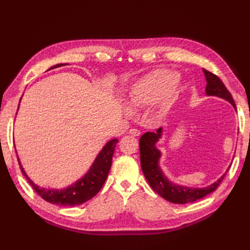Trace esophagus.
Listing matches in <instances>:
<instances>
[{"label":"esophagus","instance_id":"34e87169","mask_svg":"<svg viewBox=\"0 0 250 250\" xmlns=\"http://www.w3.org/2000/svg\"><path fill=\"white\" fill-rule=\"evenodd\" d=\"M129 133L131 134V135H133V136H140V134H141V132L137 130V129H131L130 131H129Z\"/></svg>","mask_w":250,"mask_h":250}]
</instances>
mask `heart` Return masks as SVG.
Wrapping results in <instances>:
<instances>
[{
  "label": "heart",
  "instance_id": "heart-1",
  "mask_svg": "<svg viewBox=\"0 0 250 250\" xmlns=\"http://www.w3.org/2000/svg\"><path fill=\"white\" fill-rule=\"evenodd\" d=\"M177 72L171 70H155L132 84L126 103L132 109H137L144 106L151 105L159 100L160 107L167 109L178 94Z\"/></svg>",
  "mask_w": 250,
  "mask_h": 250
}]
</instances>
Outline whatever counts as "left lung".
I'll return each instance as SVG.
<instances>
[{
  "mask_svg": "<svg viewBox=\"0 0 250 250\" xmlns=\"http://www.w3.org/2000/svg\"><path fill=\"white\" fill-rule=\"evenodd\" d=\"M203 72L207 83L205 89L206 95H213V97L224 99L231 103L233 107L236 109L234 100H233L231 93L228 91L224 83L220 81V78L216 76L215 74L206 71L205 68H203ZM162 132L163 129L159 128L155 133L153 132H146L140 139L141 167L150 187L159 195H161L163 199L175 204L191 203V202L200 200L207 194L214 192L218 188L219 184L226 176L231 166L227 168L226 173L218 180H216L215 183L210 184L209 186H206L204 188H193L174 183L166 176V174L163 173L160 167V164H159L161 158V151L157 148V143L162 137Z\"/></svg>",
  "mask_w": 250,
  "mask_h": 250,
  "instance_id": "1",
  "label": "left lung"
}]
</instances>
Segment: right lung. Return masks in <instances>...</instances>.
I'll return each instance as SVG.
<instances>
[{
    "label": "right lung",
    "instance_id": "obj_1",
    "mask_svg": "<svg viewBox=\"0 0 250 250\" xmlns=\"http://www.w3.org/2000/svg\"><path fill=\"white\" fill-rule=\"evenodd\" d=\"M63 65V63L60 64H56L51 66L49 70L52 68H57ZM21 101V99H20ZM20 104V102H19ZM19 109V106H18ZM118 140L113 139L106 143L105 146L101 149V151L98 153L97 158L93 161L92 166L90 167L88 172L83 175L82 178H79L77 182L70 185L66 188L62 189H49V188H44L40 187V186L35 185L30 177L26 175L24 168L21 166V162L18 158V162L21 168V172L28 179L29 184L32 186L37 194H39L41 198H43L45 201L49 202L51 204L60 205V206H75V205H81L84 202L89 201L92 199L93 196L97 194L101 188L103 187L106 178H107V175L109 173V169L111 167V160H113L115 147Z\"/></svg>",
    "mask_w": 250,
    "mask_h": 250
}]
</instances>
